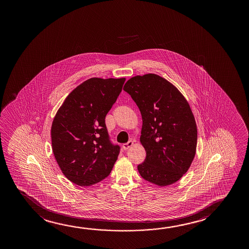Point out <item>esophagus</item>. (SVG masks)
Here are the masks:
<instances>
[{
  "label": "esophagus",
  "mask_w": 249,
  "mask_h": 249,
  "mask_svg": "<svg viewBox=\"0 0 249 249\" xmlns=\"http://www.w3.org/2000/svg\"><path fill=\"white\" fill-rule=\"evenodd\" d=\"M133 141H128L127 143H123V148L124 150H126L129 149L130 147L133 146Z\"/></svg>",
  "instance_id": "1"
}]
</instances>
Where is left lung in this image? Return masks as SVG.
<instances>
[{
  "mask_svg": "<svg viewBox=\"0 0 249 249\" xmlns=\"http://www.w3.org/2000/svg\"><path fill=\"white\" fill-rule=\"evenodd\" d=\"M123 90L142 116L140 143L146 158L138 166L143 179L163 187L174 184L191 167L196 151L197 127L191 106L178 89L156 74L136 75Z\"/></svg>",
  "mask_w": 249,
  "mask_h": 249,
  "instance_id": "8db88e82",
  "label": "left lung"
}]
</instances>
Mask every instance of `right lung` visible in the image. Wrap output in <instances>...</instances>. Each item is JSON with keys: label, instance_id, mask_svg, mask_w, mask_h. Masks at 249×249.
<instances>
[{"label": "right lung", "instance_id": "1", "mask_svg": "<svg viewBox=\"0 0 249 249\" xmlns=\"http://www.w3.org/2000/svg\"><path fill=\"white\" fill-rule=\"evenodd\" d=\"M126 78L93 77L77 86L56 113L52 149L62 173L80 186L106 178L117 160L120 147L109 141L106 116Z\"/></svg>", "mask_w": 249, "mask_h": 249}]
</instances>
